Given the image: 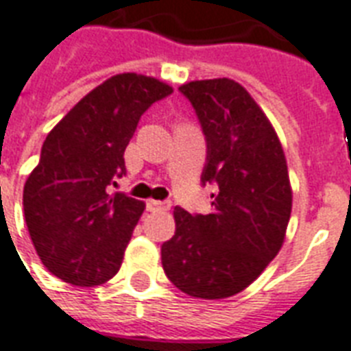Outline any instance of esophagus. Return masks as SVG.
<instances>
[{"label": "esophagus", "mask_w": 351, "mask_h": 351, "mask_svg": "<svg viewBox=\"0 0 351 351\" xmlns=\"http://www.w3.org/2000/svg\"><path fill=\"white\" fill-rule=\"evenodd\" d=\"M171 208V200H149V211H167Z\"/></svg>", "instance_id": "34e87169"}]
</instances>
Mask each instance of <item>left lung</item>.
Instances as JSON below:
<instances>
[{
    "mask_svg": "<svg viewBox=\"0 0 351 351\" xmlns=\"http://www.w3.org/2000/svg\"><path fill=\"white\" fill-rule=\"evenodd\" d=\"M178 90L206 138L200 182L215 191L208 215L175 208L162 266L184 293L226 299L247 288L282 245L291 215L288 165L271 123L242 85L202 80Z\"/></svg>",
    "mask_w": 351,
    "mask_h": 351,
    "instance_id": "left-lung-1",
    "label": "left lung"
}]
</instances>
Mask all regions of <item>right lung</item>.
I'll use <instances>...</instances> for the list:
<instances>
[{"label": "right lung", "instance_id": "obj_1", "mask_svg": "<svg viewBox=\"0 0 351 351\" xmlns=\"http://www.w3.org/2000/svg\"><path fill=\"white\" fill-rule=\"evenodd\" d=\"M173 93L142 74H117L82 98L47 134L23 187L30 239L52 275L98 286L118 273L143 202L109 195L142 114Z\"/></svg>", "mask_w": 351, "mask_h": 351}]
</instances>
